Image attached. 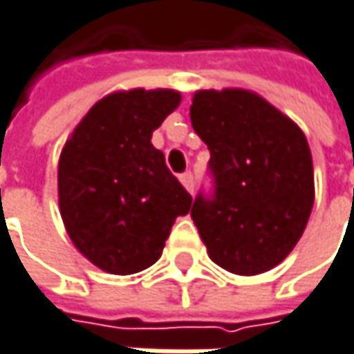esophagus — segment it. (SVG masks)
Returning <instances> with one entry per match:
<instances>
[{"mask_svg":"<svg viewBox=\"0 0 354 354\" xmlns=\"http://www.w3.org/2000/svg\"><path fill=\"white\" fill-rule=\"evenodd\" d=\"M180 182L184 184V188H186L188 192H194V176H192V172L180 174Z\"/></svg>","mask_w":354,"mask_h":354,"instance_id":"1","label":"esophagus"}]
</instances>
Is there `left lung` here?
Wrapping results in <instances>:
<instances>
[{"instance_id": "1", "label": "left lung", "mask_w": 354, "mask_h": 354, "mask_svg": "<svg viewBox=\"0 0 354 354\" xmlns=\"http://www.w3.org/2000/svg\"><path fill=\"white\" fill-rule=\"evenodd\" d=\"M190 121L210 151L212 190L190 210L210 259L237 275L272 270L300 241L314 205L302 129L241 88L198 91Z\"/></svg>"}]
</instances>
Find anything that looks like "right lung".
<instances>
[{
  "instance_id": "1",
  "label": "right lung",
  "mask_w": 354,
  "mask_h": 354,
  "mask_svg": "<svg viewBox=\"0 0 354 354\" xmlns=\"http://www.w3.org/2000/svg\"><path fill=\"white\" fill-rule=\"evenodd\" d=\"M180 105V93L123 91L84 115L58 162L64 227L103 272L129 275L153 266L192 196L151 145V133Z\"/></svg>"
}]
</instances>
